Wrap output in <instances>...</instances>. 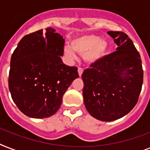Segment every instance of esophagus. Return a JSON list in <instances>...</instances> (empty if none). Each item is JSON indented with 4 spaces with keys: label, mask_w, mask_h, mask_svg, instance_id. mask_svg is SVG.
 I'll return each mask as SVG.
<instances>
[{
    "label": "esophagus",
    "mask_w": 150,
    "mask_h": 150,
    "mask_svg": "<svg viewBox=\"0 0 150 150\" xmlns=\"http://www.w3.org/2000/svg\"><path fill=\"white\" fill-rule=\"evenodd\" d=\"M83 68H78V72H79V76H81V75H82V73H83Z\"/></svg>",
    "instance_id": "esophagus-1"
}]
</instances>
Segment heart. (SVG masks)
<instances>
[{
	"label": "heart",
	"instance_id": "heart-1",
	"mask_svg": "<svg viewBox=\"0 0 150 150\" xmlns=\"http://www.w3.org/2000/svg\"><path fill=\"white\" fill-rule=\"evenodd\" d=\"M108 49L107 41L96 35H84L75 38L71 46L64 47V54L71 59L76 57V53L82 55L87 63L93 64L106 55Z\"/></svg>",
	"mask_w": 150,
	"mask_h": 150
}]
</instances>
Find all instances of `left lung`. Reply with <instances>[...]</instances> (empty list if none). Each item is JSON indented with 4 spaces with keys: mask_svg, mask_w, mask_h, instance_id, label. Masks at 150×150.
Wrapping results in <instances>:
<instances>
[{
    "mask_svg": "<svg viewBox=\"0 0 150 150\" xmlns=\"http://www.w3.org/2000/svg\"><path fill=\"white\" fill-rule=\"evenodd\" d=\"M117 47L92 64L82 75L86 108L95 118L112 121L128 114L137 103L143 82L141 57L123 32L109 31Z\"/></svg>",
    "mask_w": 150,
    "mask_h": 150,
    "instance_id": "left-lung-1",
    "label": "left lung"
}]
</instances>
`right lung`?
<instances>
[{
	"label": "right lung",
	"instance_id": "add662e5",
	"mask_svg": "<svg viewBox=\"0 0 150 150\" xmlns=\"http://www.w3.org/2000/svg\"><path fill=\"white\" fill-rule=\"evenodd\" d=\"M64 40L48 27L25 36L11 58L8 87L13 101L24 114L33 118L54 115L73 80L77 67L64 64Z\"/></svg>",
	"mask_w": 150,
	"mask_h": 150
}]
</instances>
